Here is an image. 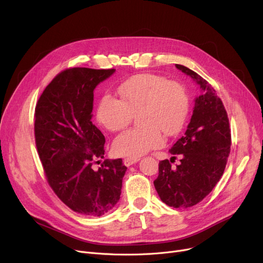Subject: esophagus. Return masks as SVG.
<instances>
[{
  "label": "esophagus",
  "instance_id": "obj_1",
  "mask_svg": "<svg viewBox=\"0 0 263 263\" xmlns=\"http://www.w3.org/2000/svg\"><path fill=\"white\" fill-rule=\"evenodd\" d=\"M140 158H138V157H126V158H124V165L125 166H127V167H129V166H132V165H134V164H136L137 161H138Z\"/></svg>",
  "mask_w": 263,
  "mask_h": 263
}]
</instances>
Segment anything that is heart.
<instances>
[{
  "label": "heart",
  "instance_id": "heart-1",
  "mask_svg": "<svg viewBox=\"0 0 263 263\" xmlns=\"http://www.w3.org/2000/svg\"><path fill=\"white\" fill-rule=\"evenodd\" d=\"M121 99L104 95L97 107V120L110 132H119L138 115L141 127L118 136L112 144L120 156L139 157L165 142L162 136L180 132L190 109L185 87L177 81L152 73L138 74L118 87Z\"/></svg>",
  "mask_w": 263,
  "mask_h": 263
}]
</instances>
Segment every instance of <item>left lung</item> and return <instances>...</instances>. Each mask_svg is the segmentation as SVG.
<instances>
[{
	"label": "left lung",
	"mask_w": 263,
	"mask_h": 263,
	"mask_svg": "<svg viewBox=\"0 0 263 263\" xmlns=\"http://www.w3.org/2000/svg\"><path fill=\"white\" fill-rule=\"evenodd\" d=\"M176 67L189 74L200 86L201 95L195 107L187 129L169 152L181 162L171 168L168 159L160 160L155 190L161 201L173 208H191L199 203L214 189L221 178L230 154L231 134L227 111L212 85L194 70L183 65Z\"/></svg>",
	"instance_id": "obj_1"
}]
</instances>
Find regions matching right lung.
<instances>
[{"label":"right lung","mask_w":263,"mask_h":263,"mask_svg":"<svg viewBox=\"0 0 263 263\" xmlns=\"http://www.w3.org/2000/svg\"><path fill=\"white\" fill-rule=\"evenodd\" d=\"M116 71L72 67L53 78L35 107V143L46 179L73 212L102 216L120 200L126 171L121 158L105 159V136L92 123L94 89ZM98 162V161H97Z\"/></svg>","instance_id":"obj_1"}]
</instances>
